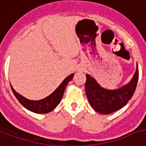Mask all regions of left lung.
Returning a JSON list of instances; mask_svg holds the SVG:
<instances>
[{
  "mask_svg": "<svg viewBox=\"0 0 146 146\" xmlns=\"http://www.w3.org/2000/svg\"><path fill=\"white\" fill-rule=\"evenodd\" d=\"M86 76L85 91L90 106L100 114H109L123 108L132 98L139 80V69L137 65L131 81L116 90L105 89L89 74Z\"/></svg>",
  "mask_w": 146,
  "mask_h": 146,
  "instance_id": "left-lung-1",
  "label": "left lung"
}]
</instances>
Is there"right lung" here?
<instances>
[{
    "label": "right lung",
    "mask_w": 146,
    "mask_h": 146,
    "mask_svg": "<svg viewBox=\"0 0 146 146\" xmlns=\"http://www.w3.org/2000/svg\"><path fill=\"white\" fill-rule=\"evenodd\" d=\"M73 76H74L73 73L68 76L51 94L48 95V97L43 98L42 100H29L23 97L22 95L16 92L11 85V88L18 101L29 111H31L34 113H37V114H47L56 108L57 105L60 103L63 94H64L66 87L67 86L68 83L73 79Z\"/></svg>",
    "instance_id": "obj_1"
}]
</instances>
